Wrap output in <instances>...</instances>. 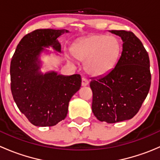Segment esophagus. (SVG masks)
<instances>
[{"label":"esophagus","mask_w":160,"mask_h":160,"mask_svg":"<svg viewBox=\"0 0 160 160\" xmlns=\"http://www.w3.org/2000/svg\"><path fill=\"white\" fill-rule=\"evenodd\" d=\"M82 86L83 87H86L88 86V83H89V81L88 80H87L86 78H82Z\"/></svg>","instance_id":"esophagus-1"}]
</instances>
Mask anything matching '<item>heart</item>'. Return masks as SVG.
<instances>
[{
	"label": "heart",
	"mask_w": 160,
	"mask_h": 160,
	"mask_svg": "<svg viewBox=\"0 0 160 160\" xmlns=\"http://www.w3.org/2000/svg\"><path fill=\"white\" fill-rule=\"evenodd\" d=\"M72 54L66 55L67 62L76 65V59L85 62L87 72L92 77H104L114 69L122 54V44L116 37L93 35L76 42Z\"/></svg>",
	"instance_id": "1"
}]
</instances>
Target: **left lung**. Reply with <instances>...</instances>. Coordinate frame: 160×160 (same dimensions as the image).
<instances>
[{
	"label": "left lung",
	"mask_w": 160,
	"mask_h": 160,
	"mask_svg": "<svg viewBox=\"0 0 160 160\" xmlns=\"http://www.w3.org/2000/svg\"><path fill=\"white\" fill-rule=\"evenodd\" d=\"M121 37L122 52L114 69L92 78V111L101 122L116 123L132 118L147 97L151 84L149 58L142 42L132 32L109 31Z\"/></svg>",
	"instance_id": "left-lung-1"
}]
</instances>
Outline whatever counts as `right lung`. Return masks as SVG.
I'll return each instance as SVG.
<instances>
[{
	"mask_svg": "<svg viewBox=\"0 0 160 160\" xmlns=\"http://www.w3.org/2000/svg\"><path fill=\"white\" fill-rule=\"evenodd\" d=\"M66 29H37L25 35L11 62V89L14 102L35 126H53L65 119L71 98L80 90L79 74L64 76L56 71L41 72L42 53L51 47L61 53L58 38ZM56 55H58L56 53Z\"/></svg>",
	"mask_w": 160,
	"mask_h": 160,
	"instance_id": "1",
	"label": "right lung"
}]
</instances>
